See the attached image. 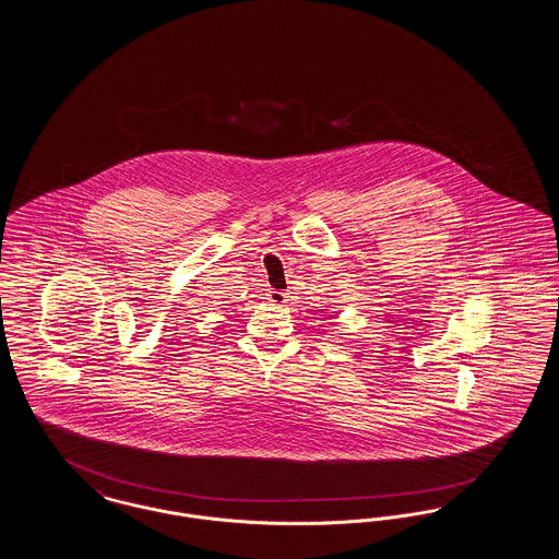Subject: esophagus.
<instances>
[{"label":"esophagus","mask_w":559,"mask_h":559,"mask_svg":"<svg viewBox=\"0 0 559 559\" xmlns=\"http://www.w3.org/2000/svg\"><path fill=\"white\" fill-rule=\"evenodd\" d=\"M287 297H289V295L285 292H281V289H270V292H267V299H270L272 304H276V306L287 304V301H289Z\"/></svg>","instance_id":"34e87169"}]
</instances>
